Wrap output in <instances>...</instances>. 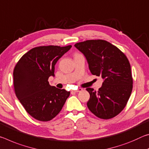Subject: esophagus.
I'll return each instance as SVG.
<instances>
[{
	"label": "esophagus",
	"mask_w": 149,
	"mask_h": 149,
	"mask_svg": "<svg viewBox=\"0 0 149 149\" xmlns=\"http://www.w3.org/2000/svg\"><path fill=\"white\" fill-rule=\"evenodd\" d=\"M82 91V88H79L78 90H76V91H73L72 92H76V93H77V92H79Z\"/></svg>",
	"instance_id": "34e87169"
}]
</instances>
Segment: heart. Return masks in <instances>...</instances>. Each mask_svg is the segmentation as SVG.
Masks as SVG:
<instances>
[{"label": "heart", "mask_w": 149, "mask_h": 149, "mask_svg": "<svg viewBox=\"0 0 149 149\" xmlns=\"http://www.w3.org/2000/svg\"><path fill=\"white\" fill-rule=\"evenodd\" d=\"M75 55H76V54H75Z\"/></svg>", "instance_id": "b5f03b06"}]
</instances>
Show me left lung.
<instances>
[{
    "label": "left lung",
    "mask_w": 149,
    "mask_h": 149,
    "mask_svg": "<svg viewBox=\"0 0 149 149\" xmlns=\"http://www.w3.org/2000/svg\"><path fill=\"white\" fill-rule=\"evenodd\" d=\"M74 47L83 53L92 74L102 77L98 91L88 88L87 106L97 118H113L125 108L133 89L131 65L125 55L108 41L97 40L77 43Z\"/></svg>",
    "instance_id": "1"
}]
</instances>
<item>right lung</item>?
Masks as SVG:
<instances>
[{
    "label": "right lung",
    "instance_id": "obj_1",
    "mask_svg": "<svg viewBox=\"0 0 149 149\" xmlns=\"http://www.w3.org/2000/svg\"><path fill=\"white\" fill-rule=\"evenodd\" d=\"M72 45L40 46L25 53L14 67V88L26 111L41 121L52 120L61 110L70 92L51 86L55 65Z\"/></svg>",
    "mask_w": 149,
    "mask_h": 149
}]
</instances>
